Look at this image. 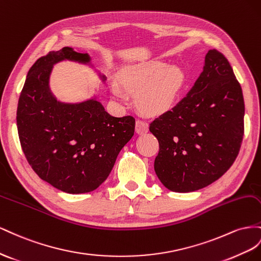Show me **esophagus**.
<instances>
[{
    "mask_svg": "<svg viewBox=\"0 0 261 261\" xmlns=\"http://www.w3.org/2000/svg\"><path fill=\"white\" fill-rule=\"evenodd\" d=\"M148 131V124L145 121L137 120L136 122V132L138 135H144Z\"/></svg>",
    "mask_w": 261,
    "mask_h": 261,
    "instance_id": "1",
    "label": "esophagus"
}]
</instances>
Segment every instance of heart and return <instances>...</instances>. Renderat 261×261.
I'll list each match as a JSON object with an SVG mask.
<instances>
[{"label": "heart", "mask_w": 261, "mask_h": 261, "mask_svg": "<svg viewBox=\"0 0 261 261\" xmlns=\"http://www.w3.org/2000/svg\"><path fill=\"white\" fill-rule=\"evenodd\" d=\"M118 80L126 92L136 95V103L142 113L159 116L175 106L185 87L186 74L177 64L150 60L124 69ZM109 91L116 100H126L117 82H111Z\"/></svg>", "instance_id": "heart-1"}]
</instances>
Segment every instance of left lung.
<instances>
[{
    "mask_svg": "<svg viewBox=\"0 0 261 261\" xmlns=\"http://www.w3.org/2000/svg\"><path fill=\"white\" fill-rule=\"evenodd\" d=\"M242 87L227 59L209 50L203 71L177 105L150 125L160 152L154 169L175 192L202 189L232 166L244 136Z\"/></svg>",
    "mask_w": 261,
    "mask_h": 261,
    "instance_id": "8db88e82",
    "label": "left lung"
}]
</instances>
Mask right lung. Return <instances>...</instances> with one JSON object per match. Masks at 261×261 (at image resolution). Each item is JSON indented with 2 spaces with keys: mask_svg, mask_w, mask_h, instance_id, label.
Here are the masks:
<instances>
[{
  "mask_svg": "<svg viewBox=\"0 0 261 261\" xmlns=\"http://www.w3.org/2000/svg\"><path fill=\"white\" fill-rule=\"evenodd\" d=\"M62 61L94 68L88 54L70 47L38 59L19 96V141L42 180L66 193L91 192L107 179L119 152L135 135L136 120L110 116L97 95L80 102L58 100L51 92L50 75L54 65ZM97 74L105 83L106 76Z\"/></svg>",
  "mask_w": 261,
  "mask_h": 261,
  "instance_id": "obj_1",
  "label": "right lung"
}]
</instances>
